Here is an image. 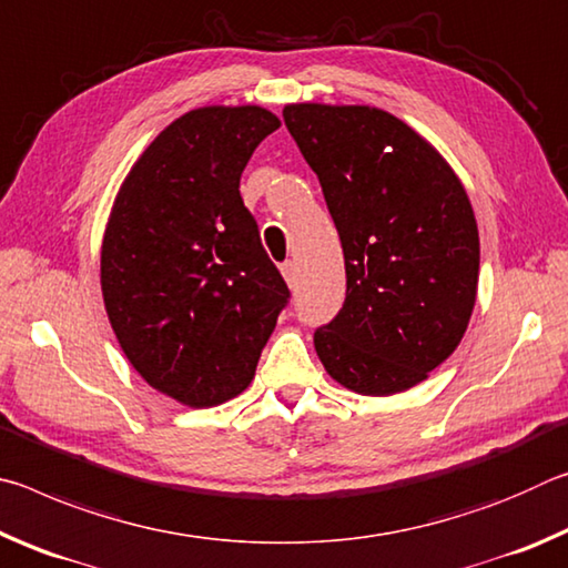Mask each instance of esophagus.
I'll return each instance as SVG.
<instances>
[{
	"label": "esophagus",
	"mask_w": 568,
	"mask_h": 568,
	"mask_svg": "<svg viewBox=\"0 0 568 568\" xmlns=\"http://www.w3.org/2000/svg\"><path fill=\"white\" fill-rule=\"evenodd\" d=\"M281 271H283V277H285L287 287H291V291H295V287H297V277H301V275H297V273H301V271H297V265H295V263H285V265L281 267Z\"/></svg>",
	"instance_id": "esophagus-1"
}]
</instances>
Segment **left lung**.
Segmentation results:
<instances>
[{
  "label": "left lung",
  "mask_w": 568,
  "mask_h": 568,
  "mask_svg": "<svg viewBox=\"0 0 568 568\" xmlns=\"http://www.w3.org/2000/svg\"><path fill=\"white\" fill-rule=\"evenodd\" d=\"M345 257V303L315 331L328 376L361 396L418 386L458 348L478 293V225L454 168L371 104H285Z\"/></svg>",
  "instance_id": "1"
}]
</instances>
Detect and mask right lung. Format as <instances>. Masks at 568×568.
Wrapping results in <instances>:
<instances>
[{"mask_svg":"<svg viewBox=\"0 0 568 568\" xmlns=\"http://www.w3.org/2000/svg\"><path fill=\"white\" fill-rule=\"evenodd\" d=\"M281 128L261 104H205L170 122L114 195L100 250L104 311L142 381L190 408L243 393L287 285L240 197Z\"/></svg>","mask_w":568,"mask_h":568,"instance_id":"add662e5","label":"right lung"}]
</instances>
